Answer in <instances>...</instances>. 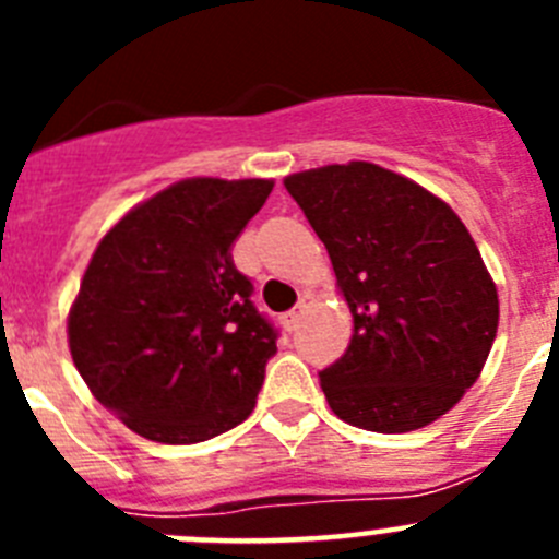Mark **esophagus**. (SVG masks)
<instances>
[{"instance_id": "1", "label": "esophagus", "mask_w": 559, "mask_h": 559, "mask_svg": "<svg viewBox=\"0 0 559 559\" xmlns=\"http://www.w3.org/2000/svg\"><path fill=\"white\" fill-rule=\"evenodd\" d=\"M305 310H308V305L299 302L294 310H290V313H285V324H288V330L299 328V322H302V313H305Z\"/></svg>"}]
</instances>
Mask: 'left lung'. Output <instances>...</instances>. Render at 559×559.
<instances>
[{"label":"left lung","instance_id":"left-lung-1","mask_svg":"<svg viewBox=\"0 0 559 559\" xmlns=\"http://www.w3.org/2000/svg\"><path fill=\"white\" fill-rule=\"evenodd\" d=\"M285 190L353 316L347 353L319 374L328 406L374 433L431 426L476 383L498 333V288L467 226L372 162L290 173Z\"/></svg>","mask_w":559,"mask_h":559}]
</instances>
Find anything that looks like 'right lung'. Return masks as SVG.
Masks as SVG:
<instances>
[{"instance_id": "add662e5", "label": "right lung", "mask_w": 559, "mask_h": 559, "mask_svg": "<svg viewBox=\"0 0 559 559\" xmlns=\"http://www.w3.org/2000/svg\"><path fill=\"white\" fill-rule=\"evenodd\" d=\"M271 190L274 179H181L100 237L67 316L69 353L133 433L195 445L254 412L276 335L229 249Z\"/></svg>"}]
</instances>
